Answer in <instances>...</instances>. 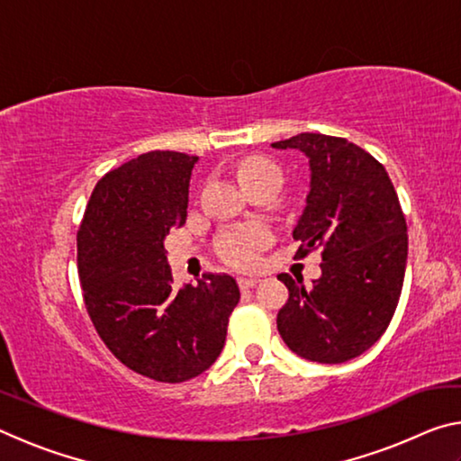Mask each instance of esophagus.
Returning a JSON list of instances; mask_svg holds the SVG:
<instances>
[{
  "label": "esophagus",
  "instance_id": "esophagus-1",
  "mask_svg": "<svg viewBox=\"0 0 461 461\" xmlns=\"http://www.w3.org/2000/svg\"><path fill=\"white\" fill-rule=\"evenodd\" d=\"M256 285H258V278H238V286L241 288V291H248V288H254Z\"/></svg>",
  "mask_w": 461,
  "mask_h": 461
}]
</instances>
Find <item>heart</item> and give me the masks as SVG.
Masks as SVG:
<instances>
[{
	"instance_id": "b5f03b06",
	"label": "heart",
	"mask_w": 461,
	"mask_h": 461,
	"mask_svg": "<svg viewBox=\"0 0 461 461\" xmlns=\"http://www.w3.org/2000/svg\"><path fill=\"white\" fill-rule=\"evenodd\" d=\"M240 181L241 183H270L280 186L283 183V168L276 160L268 156L256 154L241 160L240 165ZM272 241V231L264 223H246L240 228L223 231L217 238V256L233 268H252L258 264L262 249Z\"/></svg>"
}]
</instances>
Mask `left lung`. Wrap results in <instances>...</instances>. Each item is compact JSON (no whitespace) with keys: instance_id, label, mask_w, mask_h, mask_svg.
Segmentation results:
<instances>
[{"instance_id":"left-lung-1","label":"left lung","mask_w":461,"mask_h":461,"mask_svg":"<svg viewBox=\"0 0 461 461\" xmlns=\"http://www.w3.org/2000/svg\"><path fill=\"white\" fill-rule=\"evenodd\" d=\"M272 146L307 154L311 191L294 256L321 249L323 258L311 288L278 275L288 288L278 333L305 360L348 362L380 339L399 305L409 252L399 194L386 168L346 138L305 131Z\"/></svg>"}]
</instances>
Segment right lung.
<instances>
[{"mask_svg":"<svg viewBox=\"0 0 461 461\" xmlns=\"http://www.w3.org/2000/svg\"><path fill=\"white\" fill-rule=\"evenodd\" d=\"M197 156L152 150L97 181L77 231L85 309L109 352L158 382L191 380L221 354L236 280L203 275L173 286L165 238L183 228Z\"/></svg>","mask_w":461,"mask_h":461,"instance_id":"add662e5","label":"right lung"}]
</instances>
